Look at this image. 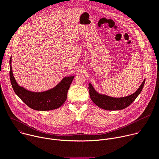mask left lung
Masks as SVG:
<instances>
[{
    "label": "left lung",
    "instance_id": "8db88e82",
    "mask_svg": "<svg viewBox=\"0 0 159 159\" xmlns=\"http://www.w3.org/2000/svg\"><path fill=\"white\" fill-rule=\"evenodd\" d=\"M145 82L144 79L137 91L133 94L123 98H112L105 94L98 93L92 84H89V95L91 100L100 108L105 110L116 111L123 109L129 106L140 94Z\"/></svg>",
    "mask_w": 159,
    "mask_h": 159
}]
</instances>
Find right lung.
Returning a JSON list of instances; mask_svg holds the SVG:
<instances>
[{
	"mask_svg": "<svg viewBox=\"0 0 159 159\" xmlns=\"http://www.w3.org/2000/svg\"><path fill=\"white\" fill-rule=\"evenodd\" d=\"M10 58V80L14 91L30 108L37 111H50L60 107L66 101L67 93L74 76L64 77L53 88L43 92H32L18 85L13 75Z\"/></svg>",
	"mask_w": 159,
	"mask_h": 159,
	"instance_id": "add662e5",
	"label": "right lung"
}]
</instances>
